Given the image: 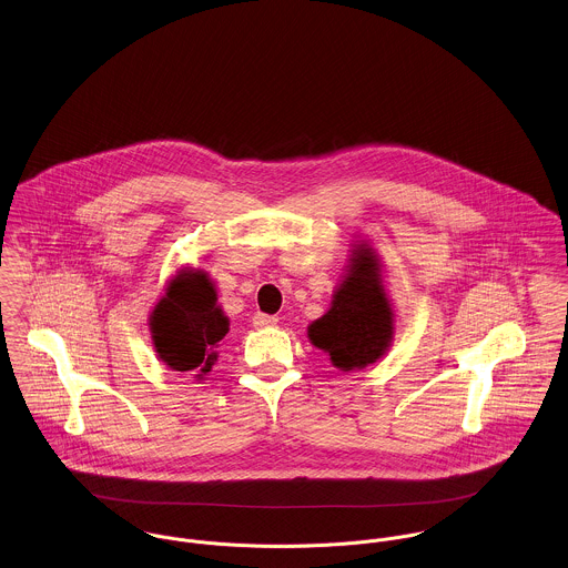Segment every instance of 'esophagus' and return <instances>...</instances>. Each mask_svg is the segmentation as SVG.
Returning a JSON list of instances; mask_svg holds the SVG:
<instances>
[{"instance_id": "34e87169", "label": "esophagus", "mask_w": 568, "mask_h": 568, "mask_svg": "<svg viewBox=\"0 0 568 568\" xmlns=\"http://www.w3.org/2000/svg\"><path fill=\"white\" fill-rule=\"evenodd\" d=\"M276 322H278V317H274V315H265V313H257V315L253 317V324H255L257 328H270V326H276Z\"/></svg>"}]
</instances>
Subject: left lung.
Instances as JSON below:
<instances>
[{"mask_svg": "<svg viewBox=\"0 0 568 568\" xmlns=\"http://www.w3.org/2000/svg\"><path fill=\"white\" fill-rule=\"evenodd\" d=\"M349 253L331 308L306 328L308 342L324 349L342 372L381 361L395 335V313L376 251L361 240Z\"/></svg>", "mask_w": 568, "mask_h": 568, "instance_id": "8db88e82", "label": "left lung"}]
</instances>
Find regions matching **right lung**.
<instances>
[{
	"instance_id": "1",
	"label": "right lung",
	"mask_w": 568,
	"mask_h": 568,
	"mask_svg": "<svg viewBox=\"0 0 568 568\" xmlns=\"http://www.w3.org/2000/svg\"><path fill=\"white\" fill-rule=\"evenodd\" d=\"M149 331L164 365L205 381L219 361L220 342L229 333V317L205 270L181 267L176 272L149 315Z\"/></svg>"
}]
</instances>
